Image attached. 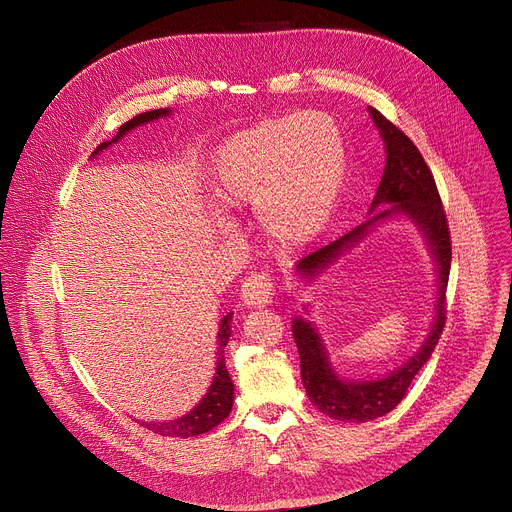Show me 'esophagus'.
<instances>
[{
  "label": "esophagus",
  "mask_w": 512,
  "mask_h": 512,
  "mask_svg": "<svg viewBox=\"0 0 512 512\" xmlns=\"http://www.w3.org/2000/svg\"><path fill=\"white\" fill-rule=\"evenodd\" d=\"M240 297L249 307H265L274 299V282L267 274H253L240 288Z\"/></svg>",
  "instance_id": "obj_1"
}]
</instances>
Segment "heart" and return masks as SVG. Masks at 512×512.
I'll return each instance as SVG.
<instances>
[{"label": "heart", "instance_id": "1", "mask_svg": "<svg viewBox=\"0 0 512 512\" xmlns=\"http://www.w3.org/2000/svg\"><path fill=\"white\" fill-rule=\"evenodd\" d=\"M346 176L338 124L319 112L255 124L218 153L215 195L226 211H257L284 247H301L328 224Z\"/></svg>", "mask_w": 512, "mask_h": 512}]
</instances>
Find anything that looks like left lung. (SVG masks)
I'll return each mask as SVG.
<instances>
[{
  "mask_svg": "<svg viewBox=\"0 0 512 512\" xmlns=\"http://www.w3.org/2000/svg\"><path fill=\"white\" fill-rule=\"evenodd\" d=\"M369 116L373 118V124L378 126L386 149V168L378 191H375V197L371 201L369 218L355 230L330 242V245L303 257L294 265V272L299 274L305 284H309L319 274H324L344 253L359 245L365 236H369V232L390 220L405 218L425 238L427 251L434 259L436 301L432 328H429L427 338L419 346V351L405 365H400L388 375H382V378L375 380L342 378L334 369L328 348L324 340H321V334L317 332L313 321L303 315L292 319V336L299 348L301 378L309 400L321 413H326L338 421L353 423L373 421L390 413L405 398L419 369L432 357L446 321L444 301L452 259L446 213L442 209L434 176L429 172L425 159L407 134L398 130L378 110L369 107ZM303 309L305 315H309V305H303Z\"/></svg>",
  "mask_w": 512,
  "mask_h": 512,
  "instance_id": "1",
  "label": "left lung"
}]
</instances>
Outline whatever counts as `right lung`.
Masks as SVG:
<instances>
[{"label":"right lung","instance_id":"1","mask_svg":"<svg viewBox=\"0 0 512 512\" xmlns=\"http://www.w3.org/2000/svg\"><path fill=\"white\" fill-rule=\"evenodd\" d=\"M172 114V110L164 107V110H151L145 114L134 116L132 120H128L126 124L120 126L118 134L110 141H103L95 151L93 157H97L101 151H105L110 145L118 143L122 137H126L128 132H132L134 128H139L143 124L155 122L159 118H168ZM232 334V313L224 315L220 321V330H218V361H215V373L213 380L207 388V392L203 394V398L197 402V405L184 413L178 419H170V421H141V425H145L147 429H151L153 434L159 436H170V438H191V436H199L209 432L215 425H220L232 411V402H234V384L226 367V357H224V348L230 340Z\"/></svg>","mask_w":512,"mask_h":512}]
</instances>
